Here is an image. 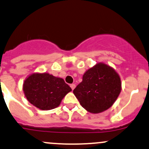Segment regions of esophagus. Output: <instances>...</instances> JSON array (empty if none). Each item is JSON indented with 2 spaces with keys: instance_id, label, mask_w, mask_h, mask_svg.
I'll list each match as a JSON object with an SVG mask.
<instances>
[{
  "instance_id": "34e87169",
  "label": "esophagus",
  "mask_w": 149,
  "mask_h": 149,
  "mask_svg": "<svg viewBox=\"0 0 149 149\" xmlns=\"http://www.w3.org/2000/svg\"><path fill=\"white\" fill-rule=\"evenodd\" d=\"M70 86H71V88L72 90H73L75 88H76V85H75L74 83H72V84L70 85Z\"/></svg>"
}]
</instances>
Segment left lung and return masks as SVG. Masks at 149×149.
Listing matches in <instances>:
<instances>
[{
    "label": "left lung",
    "instance_id": "1",
    "mask_svg": "<svg viewBox=\"0 0 149 149\" xmlns=\"http://www.w3.org/2000/svg\"><path fill=\"white\" fill-rule=\"evenodd\" d=\"M122 90L118 73L104 63H96L83 76L73 94L84 109L93 114L107 110L114 103Z\"/></svg>",
    "mask_w": 149,
    "mask_h": 149
}]
</instances>
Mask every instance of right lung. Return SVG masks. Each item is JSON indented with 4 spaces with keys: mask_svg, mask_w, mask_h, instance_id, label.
Returning <instances> with one entry per match:
<instances>
[{
    "mask_svg": "<svg viewBox=\"0 0 149 149\" xmlns=\"http://www.w3.org/2000/svg\"><path fill=\"white\" fill-rule=\"evenodd\" d=\"M24 95L31 104L42 110L58 107L71 88L61 78L48 73H33L24 80Z\"/></svg>",
    "mask_w": 149,
    "mask_h": 149,
    "instance_id": "right-lung-1",
    "label": "right lung"
}]
</instances>
